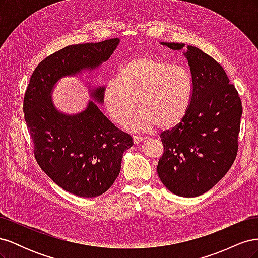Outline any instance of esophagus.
<instances>
[{
  "instance_id": "34e87169",
  "label": "esophagus",
  "mask_w": 258,
  "mask_h": 258,
  "mask_svg": "<svg viewBox=\"0 0 258 258\" xmlns=\"http://www.w3.org/2000/svg\"><path fill=\"white\" fill-rule=\"evenodd\" d=\"M132 139H134V143H136V144L142 142L144 140V138L141 137V136H134V137H132Z\"/></svg>"
}]
</instances>
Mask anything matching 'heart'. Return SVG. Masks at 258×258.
<instances>
[{"label": "heart", "mask_w": 258, "mask_h": 258, "mask_svg": "<svg viewBox=\"0 0 258 258\" xmlns=\"http://www.w3.org/2000/svg\"><path fill=\"white\" fill-rule=\"evenodd\" d=\"M194 80L188 69L152 56H140L122 63L116 80L107 82L102 102L111 119L122 124L128 121L135 130L157 126L161 130L175 127L189 111Z\"/></svg>", "instance_id": "obj_1"}]
</instances>
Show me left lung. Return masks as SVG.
<instances>
[{"label":"left lung","mask_w":258,"mask_h":258,"mask_svg":"<svg viewBox=\"0 0 258 258\" xmlns=\"http://www.w3.org/2000/svg\"><path fill=\"white\" fill-rule=\"evenodd\" d=\"M161 44L173 50L185 46ZM184 54L194 80L192 100L185 118L161 132L157 173L171 192L190 198L212 188L235 161L242 105L220 63L194 46H187Z\"/></svg>","instance_id":"8db88e82"}]
</instances>
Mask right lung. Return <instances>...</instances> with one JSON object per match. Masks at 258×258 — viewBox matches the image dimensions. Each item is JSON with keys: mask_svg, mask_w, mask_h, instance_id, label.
I'll use <instances>...</instances> for the list:
<instances>
[{"mask_svg": "<svg viewBox=\"0 0 258 258\" xmlns=\"http://www.w3.org/2000/svg\"><path fill=\"white\" fill-rule=\"evenodd\" d=\"M119 38L70 45L40 62L23 99V113L33 141L38 166L61 188L75 196L92 198L105 192L120 172L123 152L132 138L106 118L92 101L83 112L67 115L51 101L53 86L64 76L102 64ZM91 97L102 103V90Z\"/></svg>", "mask_w": 258, "mask_h": 258, "instance_id": "1", "label": "right lung"}]
</instances>
